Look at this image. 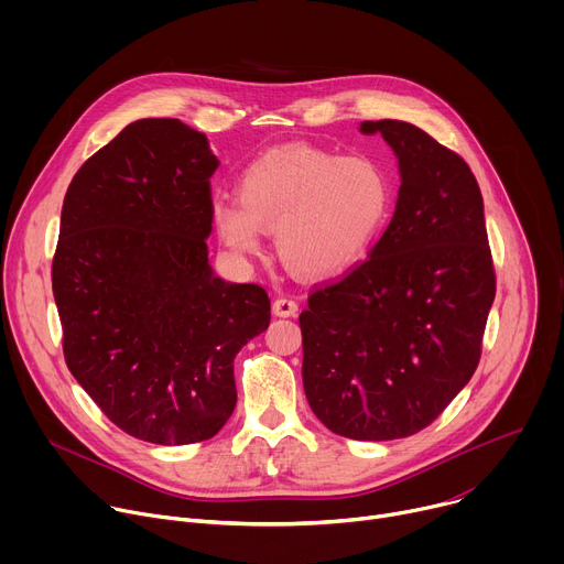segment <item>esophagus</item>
I'll use <instances>...</instances> for the list:
<instances>
[{
  "instance_id": "esophagus-1",
  "label": "esophagus",
  "mask_w": 564,
  "mask_h": 564,
  "mask_svg": "<svg viewBox=\"0 0 564 564\" xmlns=\"http://www.w3.org/2000/svg\"><path fill=\"white\" fill-rule=\"evenodd\" d=\"M296 310H299V305H296V301L292 296H279L272 303V312L276 316H292Z\"/></svg>"
}]
</instances>
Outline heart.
Instances as JSON below:
<instances>
[{
    "mask_svg": "<svg viewBox=\"0 0 564 564\" xmlns=\"http://www.w3.org/2000/svg\"><path fill=\"white\" fill-rule=\"evenodd\" d=\"M392 205V185L379 160L290 144L259 155L238 181L236 198H216L212 223L238 254L261 248L274 229L281 261L312 279L352 268L375 243Z\"/></svg>",
    "mask_w": 564,
    "mask_h": 564,
    "instance_id": "heart-1",
    "label": "heart"
}]
</instances>
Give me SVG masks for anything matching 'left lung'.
<instances>
[{
    "label": "left lung",
    "instance_id": "left-lung-1",
    "mask_svg": "<svg viewBox=\"0 0 564 564\" xmlns=\"http://www.w3.org/2000/svg\"><path fill=\"white\" fill-rule=\"evenodd\" d=\"M401 187L368 259L316 283L299 324L312 413L350 440L431 426L473 377L496 299L485 205L466 160L415 124L368 120Z\"/></svg>",
    "mask_w": 564,
    "mask_h": 564
}]
</instances>
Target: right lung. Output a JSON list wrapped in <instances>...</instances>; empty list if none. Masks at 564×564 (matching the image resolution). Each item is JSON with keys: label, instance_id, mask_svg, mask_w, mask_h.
Listing matches in <instances>:
<instances>
[{"label": "right lung", "instance_id": "obj_1", "mask_svg": "<svg viewBox=\"0 0 564 564\" xmlns=\"http://www.w3.org/2000/svg\"><path fill=\"white\" fill-rule=\"evenodd\" d=\"M207 138L176 118L124 127L73 176L53 254L68 370L131 437L194 444L236 406L234 357L270 326L257 283L207 259Z\"/></svg>", "mask_w": 564, "mask_h": 564}]
</instances>
